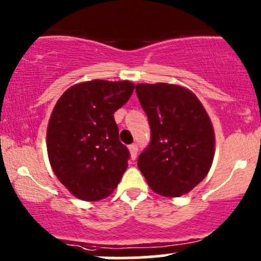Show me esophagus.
<instances>
[{"label": "esophagus", "instance_id": "obj_1", "mask_svg": "<svg viewBox=\"0 0 261 261\" xmlns=\"http://www.w3.org/2000/svg\"><path fill=\"white\" fill-rule=\"evenodd\" d=\"M128 150H130V154H131V159L135 160L137 157V151H139V148H137V145L136 144H133L128 146Z\"/></svg>", "mask_w": 261, "mask_h": 261}]
</instances>
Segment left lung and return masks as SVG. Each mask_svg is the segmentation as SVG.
Listing matches in <instances>:
<instances>
[{
  "label": "left lung",
  "instance_id": "1",
  "mask_svg": "<svg viewBox=\"0 0 261 261\" xmlns=\"http://www.w3.org/2000/svg\"><path fill=\"white\" fill-rule=\"evenodd\" d=\"M136 94L151 128L150 145L139 156L137 167L156 193H188L204 179L213 162L214 131L207 111L179 85L137 84Z\"/></svg>",
  "mask_w": 261,
  "mask_h": 261
}]
</instances>
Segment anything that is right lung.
<instances>
[{"label": "right lung", "mask_w": 261, "mask_h": 261, "mask_svg": "<svg viewBox=\"0 0 261 261\" xmlns=\"http://www.w3.org/2000/svg\"><path fill=\"white\" fill-rule=\"evenodd\" d=\"M135 85L90 80L73 85L57 101L48 122L47 151L53 172L76 198L110 196L127 168L130 152L119 140L114 113Z\"/></svg>", "instance_id": "1"}]
</instances>
